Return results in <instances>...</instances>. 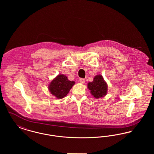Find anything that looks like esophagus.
Instances as JSON below:
<instances>
[{"instance_id":"obj_1","label":"esophagus","mask_w":154,"mask_h":154,"mask_svg":"<svg viewBox=\"0 0 154 154\" xmlns=\"http://www.w3.org/2000/svg\"><path fill=\"white\" fill-rule=\"evenodd\" d=\"M80 82L81 84H84L85 83V79H80Z\"/></svg>"}]
</instances>
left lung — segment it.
<instances>
[{
  "mask_svg": "<svg viewBox=\"0 0 154 154\" xmlns=\"http://www.w3.org/2000/svg\"><path fill=\"white\" fill-rule=\"evenodd\" d=\"M88 88L91 94L96 99H99L106 95L107 92V84L102 75H96L92 82H88Z\"/></svg>",
  "mask_w": 154,
  "mask_h": 154,
  "instance_id": "obj_1",
  "label": "left lung"
}]
</instances>
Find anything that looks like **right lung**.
<instances>
[{
    "mask_svg": "<svg viewBox=\"0 0 154 154\" xmlns=\"http://www.w3.org/2000/svg\"><path fill=\"white\" fill-rule=\"evenodd\" d=\"M74 84V81L69 80L66 75L60 74L51 81L48 89L57 99H62L67 95Z\"/></svg>",
    "mask_w": 154,
    "mask_h": 154,
    "instance_id": "right-lung-1",
    "label": "right lung"
}]
</instances>
